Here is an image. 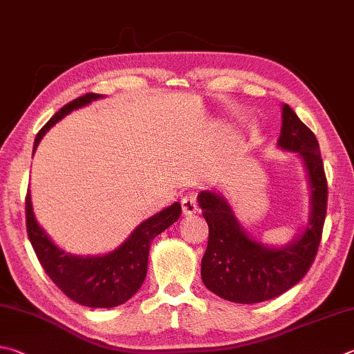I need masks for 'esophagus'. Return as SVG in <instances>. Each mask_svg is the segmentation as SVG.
Instances as JSON below:
<instances>
[{
  "label": "esophagus",
  "mask_w": 354,
  "mask_h": 354,
  "mask_svg": "<svg viewBox=\"0 0 354 354\" xmlns=\"http://www.w3.org/2000/svg\"><path fill=\"white\" fill-rule=\"evenodd\" d=\"M197 212V202H196V194L189 193L182 199V213L185 216H191Z\"/></svg>",
  "instance_id": "obj_1"
}]
</instances>
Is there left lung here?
<instances>
[{
  "label": "left lung",
  "instance_id": "8db88e82",
  "mask_svg": "<svg viewBox=\"0 0 354 354\" xmlns=\"http://www.w3.org/2000/svg\"><path fill=\"white\" fill-rule=\"evenodd\" d=\"M277 146L301 158L309 187L308 224L288 244L269 245L253 238L222 193L205 189L197 196L209 228L202 281L228 301L252 305L284 294L306 275L319 249L328 201L324 161L315 135L288 104L281 105Z\"/></svg>",
  "mask_w": 354,
  "mask_h": 354
}]
</instances>
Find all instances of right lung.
Segmentation results:
<instances>
[{
    "mask_svg": "<svg viewBox=\"0 0 354 354\" xmlns=\"http://www.w3.org/2000/svg\"><path fill=\"white\" fill-rule=\"evenodd\" d=\"M102 95L86 93L62 107L35 136L34 152L43 136L55 122L73 110L102 99ZM178 202L142 221L129 238L115 250L104 255H73L54 243L37 222L30 191L26 196V228L30 244L41 268L68 299L88 308H115L138 292L147 274V258L152 241L180 218Z\"/></svg>",
    "mask_w": 354,
    "mask_h": 354,
    "instance_id": "add662e5",
    "label": "right lung"
}]
</instances>
